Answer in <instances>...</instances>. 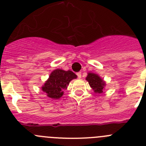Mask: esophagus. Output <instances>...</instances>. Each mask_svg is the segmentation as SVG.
I'll list each match as a JSON object with an SVG mask.
<instances>
[{"label":"esophagus","instance_id":"1","mask_svg":"<svg viewBox=\"0 0 146 146\" xmlns=\"http://www.w3.org/2000/svg\"><path fill=\"white\" fill-rule=\"evenodd\" d=\"M77 75L79 78H81V76H82V73L81 72H77Z\"/></svg>","mask_w":146,"mask_h":146}]
</instances>
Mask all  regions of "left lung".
Returning <instances> with one entry per match:
<instances>
[{"mask_svg":"<svg viewBox=\"0 0 146 146\" xmlns=\"http://www.w3.org/2000/svg\"><path fill=\"white\" fill-rule=\"evenodd\" d=\"M86 80L88 82L90 86L92 88L95 93L101 94L103 92L104 87L106 84H105V82L102 79H101L100 77H99V75L95 73L90 72L86 77Z\"/></svg>","mask_w":146,"mask_h":146,"instance_id":"1","label":"left lung"}]
</instances>
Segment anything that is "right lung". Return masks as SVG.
I'll list each match as a JSON object with an SVG mask.
<instances>
[{
    "mask_svg": "<svg viewBox=\"0 0 146 146\" xmlns=\"http://www.w3.org/2000/svg\"><path fill=\"white\" fill-rule=\"evenodd\" d=\"M77 77L72 71L55 69L50 74L49 77L41 88L48 98L59 99L64 95V90L67 88L71 80Z\"/></svg>",
    "mask_w": 146,
    "mask_h": 146,
    "instance_id": "right-lung-1",
    "label": "right lung"
}]
</instances>
